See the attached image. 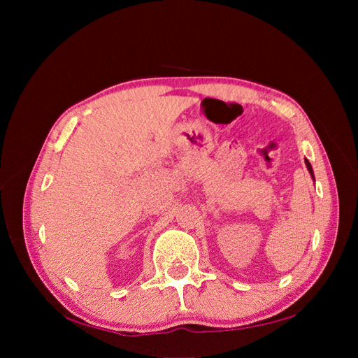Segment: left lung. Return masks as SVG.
Segmentation results:
<instances>
[{"instance_id":"left-lung-1","label":"left lung","mask_w":358,"mask_h":358,"mask_svg":"<svg viewBox=\"0 0 358 358\" xmlns=\"http://www.w3.org/2000/svg\"><path fill=\"white\" fill-rule=\"evenodd\" d=\"M305 162H306V167H308V170H309V173H310V176H312V179H313V170H312L310 162H309L308 159H305Z\"/></svg>"}]
</instances>
